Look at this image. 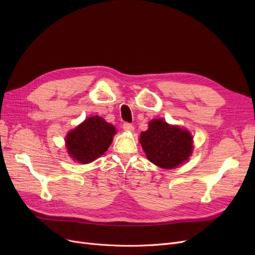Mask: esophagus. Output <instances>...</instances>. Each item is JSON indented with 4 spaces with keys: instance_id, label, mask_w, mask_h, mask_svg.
<instances>
[{
    "instance_id": "esophagus-1",
    "label": "esophagus",
    "mask_w": 255,
    "mask_h": 255,
    "mask_svg": "<svg viewBox=\"0 0 255 255\" xmlns=\"http://www.w3.org/2000/svg\"><path fill=\"white\" fill-rule=\"evenodd\" d=\"M122 128H123V129L127 130V132H133V130H134V127L130 125V123H128V122L123 123Z\"/></svg>"
}]
</instances>
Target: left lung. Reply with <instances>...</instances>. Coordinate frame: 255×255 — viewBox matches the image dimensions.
Masks as SVG:
<instances>
[{"label":"left lung","mask_w":255,"mask_h":255,"mask_svg":"<svg viewBox=\"0 0 255 255\" xmlns=\"http://www.w3.org/2000/svg\"><path fill=\"white\" fill-rule=\"evenodd\" d=\"M145 155L158 167L171 169L186 160L192 151V137L188 130L153 119L139 139Z\"/></svg>","instance_id":"8db88e82"}]
</instances>
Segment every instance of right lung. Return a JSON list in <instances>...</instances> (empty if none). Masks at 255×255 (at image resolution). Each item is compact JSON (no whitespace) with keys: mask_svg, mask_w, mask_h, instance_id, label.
Masks as SVG:
<instances>
[{"mask_svg":"<svg viewBox=\"0 0 255 255\" xmlns=\"http://www.w3.org/2000/svg\"><path fill=\"white\" fill-rule=\"evenodd\" d=\"M115 134L113 125L99 116L90 117L66 137L68 153L82 164L91 163L109 149Z\"/></svg>","mask_w":255,"mask_h":255,"instance_id":"right-lung-1","label":"right lung"}]
</instances>
